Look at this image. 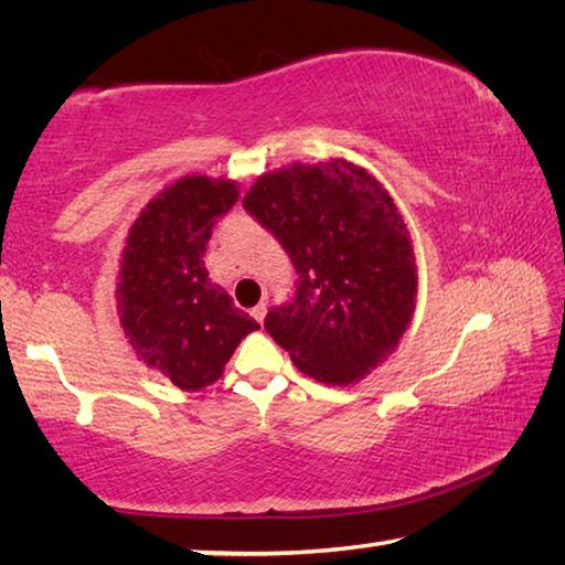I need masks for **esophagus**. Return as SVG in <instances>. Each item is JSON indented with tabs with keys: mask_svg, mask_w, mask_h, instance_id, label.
<instances>
[{
	"mask_svg": "<svg viewBox=\"0 0 565 565\" xmlns=\"http://www.w3.org/2000/svg\"><path fill=\"white\" fill-rule=\"evenodd\" d=\"M252 317L259 321V323H264V317H266V303L262 301V303H256L254 309H252Z\"/></svg>",
	"mask_w": 565,
	"mask_h": 565,
	"instance_id": "1",
	"label": "esophagus"
}]
</instances>
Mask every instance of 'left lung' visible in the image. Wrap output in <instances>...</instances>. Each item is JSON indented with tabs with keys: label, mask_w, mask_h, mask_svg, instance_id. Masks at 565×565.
<instances>
[{
	"label": "left lung",
	"mask_w": 565,
	"mask_h": 565,
	"mask_svg": "<svg viewBox=\"0 0 565 565\" xmlns=\"http://www.w3.org/2000/svg\"><path fill=\"white\" fill-rule=\"evenodd\" d=\"M242 204L299 276L291 301L266 313L269 337L321 384L366 376L396 349L416 303L414 246L388 191L331 159L259 177Z\"/></svg>",
	"instance_id": "obj_1"
}]
</instances>
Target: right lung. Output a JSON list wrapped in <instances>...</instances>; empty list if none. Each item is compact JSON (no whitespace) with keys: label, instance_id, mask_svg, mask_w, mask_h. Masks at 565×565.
<instances>
[{"label":"right lung","instance_id":"obj_1","mask_svg":"<svg viewBox=\"0 0 565 565\" xmlns=\"http://www.w3.org/2000/svg\"><path fill=\"white\" fill-rule=\"evenodd\" d=\"M236 199L234 181L179 179L139 214L121 254V329L147 366L184 391L214 384L238 341L259 329L204 264L216 218Z\"/></svg>","mask_w":565,"mask_h":565}]
</instances>
